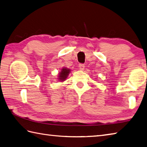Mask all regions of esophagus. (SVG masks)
Masks as SVG:
<instances>
[{
  "label": "esophagus",
  "instance_id": "34e87169",
  "mask_svg": "<svg viewBox=\"0 0 147 147\" xmlns=\"http://www.w3.org/2000/svg\"><path fill=\"white\" fill-rule=\"evenodd\" d=\"M78 67H79V69L80 70H83L84 69H85V65H84L83 64H80Z\"/></svg>",
  "mask_w": 147,
  "mask_h": 147
}]
</instances>
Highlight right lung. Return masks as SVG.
<instances>
[{
	"label": "right lung",
	"mask_w": 147,
	"mask_h": 147,
	"mask_svg": "<svg viewBox=\"0 0 147 147\" xmlns=\"http://www.w3.org/2000/svg\"><path fill=\"white\" fill-rule=\"evenodd\" d=\"M70 71H71V70L69 69L65 68V67L62 68L61 69V71L59 74V81H62V82L65 81V80L66 79L67 77L68 76L69 74L70 73Z\"/></svg>",
	"instance_id": "add662e5"
}]
</instances>
